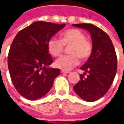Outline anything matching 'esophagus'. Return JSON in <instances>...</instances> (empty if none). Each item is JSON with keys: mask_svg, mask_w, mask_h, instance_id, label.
Listing matches in <instances>:
<instances>
[{"mask_svg": "<svg viewBox=\"0 0 124 124\" xmlns=\"http://www.w3.org/2000/svg\"><path fill=\"white\" fill-rule=\"evenodd\" d=\"M61 73H70V71H65V70H62Z\"/></svg>", "mask_w": 124, "mask_h": 124, "instance_id": "obj_1", "label": "esophagus"}]
</instances>
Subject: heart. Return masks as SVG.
I'll return each mask as SVG.
<instances>
[{
  "label": "heart",
  "mask_w": 124,
  "mask_h": 124,
  "mask_svg": "<svg viewBox=\"0 0 124 124\" xmlns=\"http://www.w3.org/2000/svg\"><path fill=\"white\" fill-rule=\"evenodd\" d=\"M60 40L51 39L47 42V50L53 56H58L64 51V46H70L69 53L55 61L56 68L62 70H71L79 64L80 58L87 60L89 58L93 51V46L89 40L80 30L71 28L64 31L60 35Z\"/></svg>",
  "instance_id": "obj_1"
}]
</instances>
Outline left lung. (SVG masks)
<instances>
[{"mask_svg":"<svg viewBox=\"0 0 124 124\" xmlns=\"http://www.w3.org/2000/svg\"><path fill=\"white\" fill-rule=\"evenodd\" d=\"M73 26L88 31L91 36L93 51L80 69L79 82L73 87L75 92L86 102H94L106 94L111 86L117 70V57L111 40L108 34L91 24Z\"/></svg>","mask_w":124,"mask_h":124,"instance_id":"8db88e82","label":"left lung"}]
</instances>
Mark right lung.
I'll list each match as a JSON object with an SVG mask.
<instances>
[{
    "label": "right lung",
    "mask_w": 124,
    "mask_h": 124,
    "mask_svg": "<svg viewBox=\"0 0 124 124\" xmlns=\"http://www.w3.org/2000/svg\"><path fill=\"white\" fill-rule=\"evenodd\" d=\"M66 24L37 21L18 32L11 45L8 65L15 87L23 97L38 100L49 91L60 69L49 68L53 60L47 42Z\"/></svg>",
    "instance_id": "add662e5"
}]
</instances>
